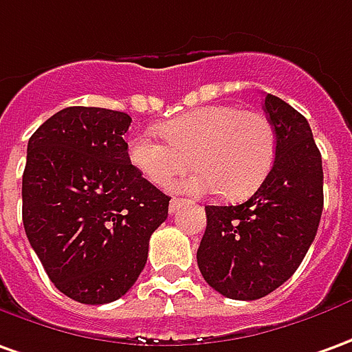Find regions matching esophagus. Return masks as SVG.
Instances as JSON below:
<instances>
[{
    "instance_id": "1",
    "label": "esophagus",
    "mask_w": 352,
    "mask_h": 352,
    "mask_svg": "<svg viewBox=\"0 0 352 352\" xmlns=\"http://www.w3.org/2000/svg\"><path fill=\"white\" fill-rule=\"evenodd\" d=\"M186 203H188L186 199H178V197H172L170 205H168V210H170V212H176V210H180V208L184 207Z\"/></svg>"
}]
</instances>
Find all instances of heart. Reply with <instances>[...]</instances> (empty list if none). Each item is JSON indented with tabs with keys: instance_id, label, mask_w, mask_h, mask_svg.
I'll list each match as a JSON object with an SVG mask.
<instances>
[{
	"instance_id": "obj_1",
	"label": "heart",
	"mask_w": 352,
	"mask_h": 352,
	"mask_svg": "<svg viewBox=\"0 0 352 352\" xmlns=\"http://www.w3.org/2000/svg\"><path fill=\"white\" fill-rule=\"evenodd\" d=\"M161 134L166 142L149 134L132 138L130 162L155 186H166L191 162L197 164L199 168L174 186L191 195L218 190L228 199L249 197L266 180L276 159L274 126L258 111L201 107L162 124Z\"/></svg>"
}]
</instances>
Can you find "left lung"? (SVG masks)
<instances>
[{
  "label": "left lung",
  "instance_id": "8db88e82",
  "mask_svg": "<svg viewBox=\"0 0 352 352\" xmlns=\"http://www.w3.org/2000/svg\"><path fill=\"white\" fill-rule=\"evenodd\" d=\"M276 132V159L251 199L205 207L207 230L197 249L205 282L228 299L254 301L299 268L318 232L324 207L322 155L307 118L266 94Z\"/></svg>",
  "mask_w": 352,
  "mask_h": 352
}]
</instances>
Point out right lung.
I'll return each mask as SVG.
<instances>
[{"label": "right lung", "mask_w": 352, "mask_h": 352, "mask_svg": "<svg viewBox=\"0 0 352 352\" xmlns=\"http://www.w3.org/2000/svg\"><path fill=\"white\" fill-rule=\"evenodd\" d=\"M132 118L67 107L28 140L23 222L53 285L84 305L120 299L147 263L170 197L135 170L122 135Z\"/></svg>", "instance_id": "add662e5"}]
</instances>
